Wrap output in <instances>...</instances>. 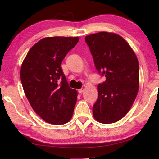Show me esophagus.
<instances>
[{"label": "esophagus", "mask_w": 159, "mask_h": 159, "mask_svg": "<svg viewBox=\"0 0 159 159\" xmlns=\"http://www.w3.org/2000/svg\"><path fill=\"white\" fill-rule=\"evenodd\" d=\"M83 91H84V89H83V88H80V89L78 90V92H79L80 94H81Z\"/></svg>", "instance_id": "obj_1"}]
</instances>
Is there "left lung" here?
<instances>
[{"mask_svg": "<svg viewBox=\"0 0 159 159\" xmlns=\"http://www.w3.org/2000/svg\"><path fill=\"white\" fill-rule=\"evenodd\" d=\"M94 64L106 80L98 85L93 116L102 123L117 122L133 105L139 90V63L134 51L119 35L99 32L85 36Z\"/></svg>", "mask_w": 159, "mask_h": 159, "instance_id": "obj_1", "label": "left lung"}]
</instances>
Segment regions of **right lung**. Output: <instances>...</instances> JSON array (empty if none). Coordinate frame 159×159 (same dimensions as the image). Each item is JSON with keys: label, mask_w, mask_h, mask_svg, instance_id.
I'll return each instance as SVG.
<instances>
[{"label": "right lung", "mask_w": 159, "mask_h": 159, "mask_svg": "<svg viewBox=\"0 0 159 159\" xmlns=\"http://www.w3.org/2000/svg\"><path fill=\"white\" fill-rule=\"evenodd\" d=\"M79 37H48L36 43L26 55L20 79L26 98L45 122H69L77 100V91L69 87L61 64Z\"/></svg>", "instance_id": "1"}]
</instances>
